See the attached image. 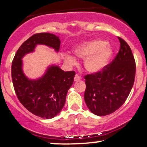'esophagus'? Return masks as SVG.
Listing matches in <instances>:
<instances>
[{"label":"esophagus","instance_id":"1","mask_svg":"<svg viewBox=\"0 0 147 147\" xmlns=\"http://www.w3.org/2000/svg\"><path fill=\"white\" fill-rule=\"evenodd\" d=\"M80 80H81V77L79 76L78 75H75V78H74V81L77 82V81H80Z\"/></svg>","mask_w":147,"mask_h":147}]
</instances>
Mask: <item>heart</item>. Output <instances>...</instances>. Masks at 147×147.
Returning a JSON list of instances; mask_svg holds the SVG:
<instances>
[{
	"label": "heart",
	"instance_id": "heart-1",
	"mask_svg": "<svg viewBox=\"0 0 147 147\" xmlns=\"http://www.w3.org/2000/svg\"><path fill=\"white\" fill-rule=\"evenodd\" d=\"M74 53L77 57L85 59L84 66L87 72L96 73L102 70L107 65L113 51L105 41L95 40L77 46L74 49ZM65 60L71 65L77 63L76 58L70 54H65Z\"/></svg>",
	"mask_w": 147,
	"mask_h": 147
}]
</instances>
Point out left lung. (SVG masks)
Returning <instances> with one entry per match:
<instances>
[{"mask_svg": "<svg viewBox=\"0 0 147 147\" xmlns=\"http://www.w3.org/2000/svg\"><path fill=\"white\" fill-rule=\"evenodd\" d=\"M120 49L115 59L102 71L84 77V100L97 116L114 112L123 105L133 88L136 65L131 49L119 37Z\"/></svg>", "mask_w": 147, "mask_h": 147, "instance_id": "obj_1", "label": "left lung"}]
</instances>
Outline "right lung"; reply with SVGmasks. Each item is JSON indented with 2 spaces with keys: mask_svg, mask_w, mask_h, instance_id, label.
Listing matches in <instances>:
<instances>
[{
  "mask_svg": "<svg viewBox=\"0 0 147 147\" xmlns=\"http://www.w3.org/2000/svg\"><path fill=\"white\" fill-rule=\"evenodd\" d=\"M60 44L59 37L54 34H34L21 45L12 61V80L19 100L29 112L42 119L54 118L61 112L75 72H65L58 65H51L41 77L30 80L24 73L22 58L33 52L38 45H46L58 52Z\"/></svg>",
  "mask_w": 147,
  "mask_h": 147,
  "instance_id": "obj_1",
  "label": "right lung"
}]
</instances>
